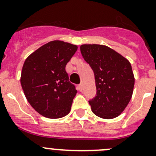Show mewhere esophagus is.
Wrapping results in <instances>:
<instances>
[{
  "instance_id": "esophagus-1",
  "label": "esophagus",
  "mask_w": 156,
  "mask_h": 156,
  "mask_svg": "<svg viewBox=\"0 0 156 156\" xmlns=\"http://www.w3.org/2000/svg\"><path fill=\"white\" fill-rule=\"evenodd\" d=\"M78 90H79L80 91L82 90V87H83L82 84H78Z\"/></svg>"
}]
</instances>
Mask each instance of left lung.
Instances as JSON below:
<instances>
[{"mask_svg":"<svg viewBox=\"0 0 156 156\" xmlns=\"http://www.w3.org/2000/svg\"><path fill=\"white\" fill-rule=\"evenodd\" d=\"M81 55L94 71L97 94L89 103L92 112L102 119H114L131 99L134 76L130 62L107 46L84 44Z\"/></svg>","mask_w":156,"mask_h":156,"instance_id":"1","label":"left lung"}]
</instances>
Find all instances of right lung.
Returning a JSON list of instances; mask_svg holds the SVG:
<instances>
[{
  "label": "right lung",
  "mask_w": 156,
  "mask_h": 156,
  "mask_svg": "<svg viewBox=\"0 0 156 156\" xmlns=\"http://www.w3.org/2000/svg\"><path fill=\"white\" fill-rule=\"evenodd\" d=\"M77 50L76 45L53 41L25 61L20 80L22 87L30 105L41 115L59 119L70 112L77 90L69 81L66 66Z\"/></svg>",
  "instance_id": "add662e5"
}]
</instances>
